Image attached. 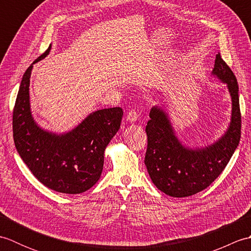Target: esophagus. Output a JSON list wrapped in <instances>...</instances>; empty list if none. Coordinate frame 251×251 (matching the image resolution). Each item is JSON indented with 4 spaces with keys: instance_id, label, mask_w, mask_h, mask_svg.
I'll return each instance as SVG.
<instances>
[{
    "instance_id": "obj_1",
    "label": "esophagus",
    "mask_w": 251,
    "mask_h": 251,
    "mask_svg": "<svg viewBox=\"0 0 251 251\" xmlns=\"http://www.w3.org/2000/svg\"><path fill=\"white\" fill-rule=\"evenodd\" d=\"M138 119V113L135 111V110H130L128 113H127V116H126V120L128 122H136Z\"/></svg>"
}]
</instances>
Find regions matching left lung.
<instances>
[{
	"instance_id": "8db88e82",
	"label": "left lung",
	"mask_w": 251,
	"mask_h": 251,
	"mask_svg": "<svg viewBox=\"0 0 251 251\" xmlns=\"http://www.w3.org/2000/svg\"><path fill=\"white\" fill-rule=\"evenodd\" d=\"M212 74L227 85L232 98L230 126L212 145L201 149L182 146L166 112L159 106H153L150 111V120L146 126L148 148L145 164L153 183L169 196H191L209 186L230 162L241 140L238 85L220 52L216 56Z\"/></svg>"
}]
</instances>
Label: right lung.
I'll return each mask as SVG.
<instances>
[{"label": "right lung", "instance_id": "right-lung-1", "mask_svg": "<svg viewBox=\"0 0 251 251\" xmlns=\"http://www.w3.org/2000/svg\"><path fill=\"white\" fill-rule=\"evenodd\" d=\"M50 46L26 69L13 111V136L20 157L47 188L67 194L89 190L99 180L104 150L120 129L119 106L90 113L81 124L62 135L37 126L31 114L29 86L34 63L49 55Z\"/></svg>", "mask_w": 251, "mask_h": 251}]
</instances>
